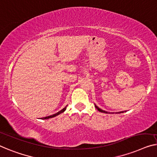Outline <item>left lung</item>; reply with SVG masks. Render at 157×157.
Wrapping results in <instances>:
<instances>
[{
	"mask_svg": "<svg viewBox=\"0 0 157 157\" xmlns=\"http://www.w3.org/2000/svg\"><path fill=\"white\" fill-rule=\"evenodd\" d=\"M95 107H96V109H97L98 111H100V112H101V113H110V112L109 113V112H107V111H104V110H102V109H99V107H98L97 106H96L95 105ZM124 111H121V112H118V113H123Z\"/></svg>",
	"mask_w": 157,
	"mask_h": 157,
	"instance_id": "obj_1",
	"label": "left lung"
}]
</instances>
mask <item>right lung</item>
Wrapping results in <instances>:
<instances>
[{
  "instance_id": "add662e5",
  "label": "right lung",
  "mask_w": 157,
  "mask_h": 157,
  "mask_svg": "<svg viewBox=\"0 0 157 157\" xmlns=\"http://www.w3.org/2000/svg\"><path fill=\"white\" fill-rule=\"evenodd\" d=\"M66 107H67V106L65 107V108H63V109L62 110H60V111H58V113H55V114H53V115H51V116H46V117H44V118H42L41 119H48V118H53V117H55V116H58V115H59V114H60V113H63V112L65 111V110H66Z\"/></svg>"
}]
</instances>
